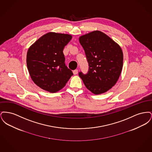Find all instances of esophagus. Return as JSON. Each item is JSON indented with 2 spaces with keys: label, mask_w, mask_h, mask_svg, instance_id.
Here are the masks:
<instances>
[{
  "label": "esophagus",
  "mask_w": 152,
  "mask_h": 152,
  "mask_svg": "<svg viewBox=\"0 0 152 152\" xmlns=\"http://www.w3.org/2000/svg\"><path fill=\"white\" fill-rule=\"evenodd\" d=\"M73 73L74 75H77L78 73V70L77 69H75V70H74L73 71Z\"/></svg>",
  "instance_id": "1"
}]
</instances>
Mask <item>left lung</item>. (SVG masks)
I'll return each instance as SVG.
<instances>
[{
    "label": "left lung",
    "instance_id": "8db88e82",
    "mask_svg": "<svg viewBox=\"0 0 152 152\" xmlns=\"http://www.w3.org/2000/svg\"><path fill=\"white\" fill-rule=\"evenodd\" d=\"M79 42L89 64L87 74L80 72V77L93 94L107 92L116 84L122 71L123 53L121 47L99 31L80 36Z\"/></svg>",
    "mask_w": 152,
    "mask_h": 152
}]
</instances>
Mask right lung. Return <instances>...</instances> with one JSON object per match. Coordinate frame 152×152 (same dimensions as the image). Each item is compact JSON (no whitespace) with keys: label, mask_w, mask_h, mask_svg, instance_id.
I'll list each match as a JSON object with an SVG mask.
<instances>
[{"label":"right lung","mask_w":152,"mask_h":152,"mask_svg":"<svg viewBox=\"0 0 152 152\" xmlns=\"http://www.w3.org/2000/svg\"><path fill=\"white\" fill-rule=\"evenodd\" d=\"M72 36L48 32L28 49L27 65L30 76L38 87L51 93L61 89L73 75L65 65L63 50Z\"/></svg>","instance_id":"add662e5"}]
</instances>
